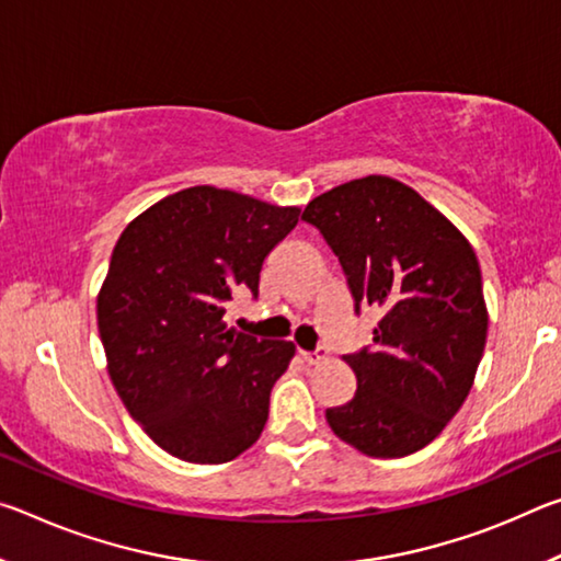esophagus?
I'll return each instance as SVG.
<instances>
[{"mask_svg": "<svg viewBox=\"0 0 561 561\" xmlns=\"http://www.w3.org/2000/svg\"><path fill=\"white\" fill-rule=\"evenodd\" d=\"M299 358L304 364H319V360L327 358V348H314V351H299Z\"/></svg>", "mask_w": 561, "mask_h": 561, "instance_id": "obj_1", "label": "esophagus"}]
</instances>
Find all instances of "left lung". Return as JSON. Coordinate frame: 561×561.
<instances>
[{
    "label": "left lung",
    "mask_w": 561,
    "mask_h": 561,
    "mask_svg": "<svg viewBox=\"0 0 561 561\" xmlns=\"http://www.w3.org/2000/svg\"><path fill=\"white\" fill-rule=\"evenodd\" d=\"M344 270L354 311L376 307L371 344L346 354L348 403L327 408L341 440L403 458L438 438L470 393L488 339L482 274L470 242L403 183L368 175L304 207Z\"/></svg>",
    "instance_id": "8db88e82"
}]
</instances>
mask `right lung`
Returning <instances> with one entry per match:
<instances>
[{
  "instance_id": "right-lung-1",
  "label": "right lung",
  "mask_w": 561,
  "mask_h": 561,
  "mask_svg": "<svg viewBox=\"0 0 561 561\" xmlns=\"http://www.w3.org/2000/svg\"><path fill=\"white\" fill-rule=\"evenodd\" d=\"M299 222L210 185L180 190L118 237L99 294V334L123 405L156 445L217 465L260 438L291 341L227 329L234 291L260 297L267 254Z\"/></svg>"
}]
</instances>
